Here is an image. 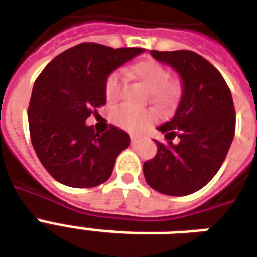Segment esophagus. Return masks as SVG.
<instances>
[{
	"label": "esophagus",
	"mask_w": 257,
	"mask_h": 257,
	"mask_svg": "<svg viewBox=\"0 0 257 257\" xmlns=\"http://www.w3.org/2000/svg\"><path fill=\"white\" fill-rule=\"evenodd\" d=\"M139 140H140L139 136L131 135V145H136V143H139Z\"/></svg>",
	"instance_id": "1"
}]
</instances>
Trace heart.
I'll return each mask as SVG.
<instances>
[{
	"instance_id": "obj_1",
	"label": "heart",
	"mask_w": 257,
	"mask_h": 257,
	"mask_svg": "<svg viewBox=\"0 0 257 257\" xmlns=\"http://www.w3.org/2000/svg\"><path fill=\"white\" fill-rule=\"evenodd\" d=\"M132 75L150 92L151 100L160 106L168 107L175 103L180 92L178 81L169 79V74L164 66L153 60H146L135 64ZM122 88V74L119 71L112 73L106 81L104 93L107 101H117ZM156 119V114L150 110H135L128 106H122L111 112V121L117 126L126 131H140L150 125Z\"/></svg>"
}]
</instances>
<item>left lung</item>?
<instances>
[{"instance_id":"left-lung-1","label":"left lung","mask_w":257,"mask_h":257,"mask_svg":"<svg viewBox=\"0 0 257 257\" xmlns=\"http://www.w3.org/2000/svg\"><path fill=\"white\" fill-rule=\"evenodd\" d=\"M157 62L172 67L182 79V95L171 121L158 126L165 143L143 164L151 189L165 195H189L210 182L220 169L235 132L231 92L221 74L191 51H150Z\"/></svg>"}]
</instances>
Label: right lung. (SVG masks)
<instances>
[{
    "mask_svg": "<svg viewBox=\"0 0 257 257\" xmlns=\"http://www.w3.org/2000/svg\"><path fill=\"white\" fill-rule=\"evenodd\" d=\"M145 51L85 42L60 53L38 75L27 114L31 143L59 183L88 189L111 176L129 135L117 126L99 134L85 121L92 108L106 104L110 74Z\"/></svg>",
    "mask_w": 257,
    "mask_h": 257,
    "instance_id": "add662e5",
    "label": "right lung"
}]
</instances>
